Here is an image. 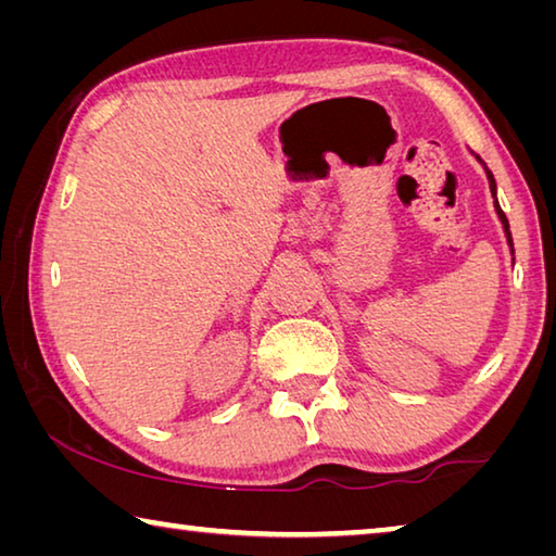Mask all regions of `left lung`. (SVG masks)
Here are the masks:
<instances>
[{"label":"left lung","instance_id":"1","mask_svg":"<svg viewBox=\"0 0 556 556\" xmlns=\"http://www.w3.org/2000/svg\"><path fill=\"white\" fill-rule=\"evenodd\" d=\"M478 159V156H476ZM478 162H481V159H478ZM483 164V162H481ZM483 168H485V176H488V186H491V193H493V205H495V213H497V218H501V223H503V230H505V240H507V248H510V255H513V262H515V248H513V235H510V223H507V218H505V213H503V208H501V203H497V186H495V178H493V174H491V168H488L485 164H483Z\"/></svg>","mask_w":556,"mask_h":556}]
</instances>
